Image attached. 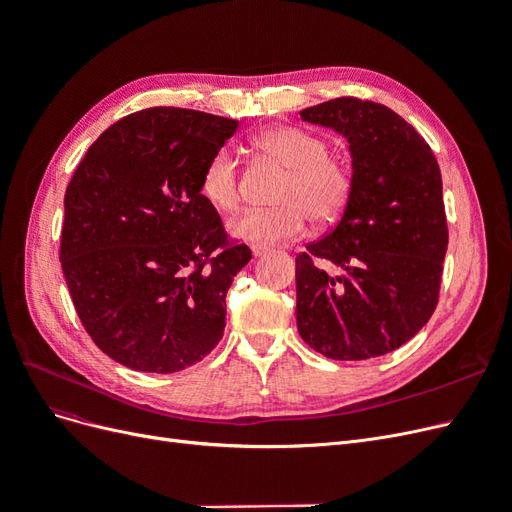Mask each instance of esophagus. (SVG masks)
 <instances>
[{"label":"esophagus","mask_w":512,"mask_h":512,"mask_svg":"<svg viewBox=\"0 0 512 512\" xmlns=\"http://www.w3.org/2000/svg\"><path fill=\"white\" fill-rule=\"evenodd\" d=\"M265 254H267L265 247H252V256L254 258H260V256H265Z\"/></svg>","instance_id":"34e87169"}]
</instances>
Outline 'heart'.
<instances>
[{
  "label": "heart",
  "mask_w": 512,
  "mask_h": 512,
  "mask_svg": "<svg viewBox=\"0 0 512 512\" xmlns=\"http://www.w3.org/2000/svg\"><path fill=\"white\" fill-rule=\"evenodd\" d=\"M254 145L286 168V177L275 194L280 207L239 215L228 224L230 237L252 247H273L301 237L307 218L329 224L346 211L352 196V170L329 156V147L320 136L280 126L260 132ZM200 194L220 213L237 211L241 203L239 168L226 147L207 160L200 175Z\"/></svg>",
  "instance_id": "1"
}]
</instances>
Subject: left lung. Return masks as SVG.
I'll list each match as a JSON object with an SVG mask.
<instances>
[{
  "label": "left lung",
  "mask_w": 512,
  "mask_h": 512,
  "mask_svg": "<svg viewBox=\"0 0 512 512\" xmlns=\"http://www.w3.org/2000/svg\"><path fill=\"white\" fill-rule=\"evenodd\" d=\"M301 119L348 141L352 196L329 235L297 256L299 335L335 361L393 352L438 305L448 245L438 160L378 102L335 98Z\"/></svg>",
  "instance_id": "obj_1"
}]
</instances>
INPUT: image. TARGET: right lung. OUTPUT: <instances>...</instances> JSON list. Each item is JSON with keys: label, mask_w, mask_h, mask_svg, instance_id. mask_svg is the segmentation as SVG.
Wrapping results in <instances>:
<instances>
[{"label": "right lung", "mask_w": 512, "mask_h": 512, "mask_svg": "<svg viewBox=\"0 0 512 512\" xmlns=\"http://www.w3.org/2000/svg\"><path fill=\"white\" fill-rule=\"evenodd\" d=\"M237 128L147 108L104 130L74 170L59 260L76 314L113 361L173 374L222 339L226 292L252 252L228 243L200 175Z\"/></svg>", "instance_id": "1"}]
</instances>
